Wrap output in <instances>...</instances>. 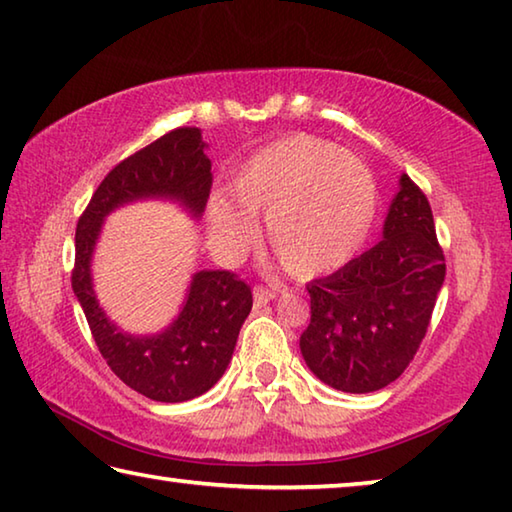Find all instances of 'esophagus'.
<instances>
[{"label": "esophagus", "mask_w": 512, "mask_h": 512, "mask_svg": "<svg viewBox=\"0 0 512 512\" xmlns=\"http://www.w3.org/2000/svg\"><path fill=\"white\" fill-rule=\"evenodd\" d=\"M275 298V291L273 289H264V287H255L253 291V305L255 309H262L264 305H268Z\"/></svg>", "instance_id": "esophagus-1"}]
</instances>
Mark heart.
I'll list each match as a JSON object with an SVG mask.
<instances>
[{"instance_id": "obj_1", "label": "heart", "mask_w": 512, "mask_h": 512, "mask_svg": "<svg viewBox=\"0 0 512 512\" xmlns=\"http://www.w3.org/2000/svg\"><path fill=\"white\" fill-rule=\"evenodd\" d=\"M377 212V187L352 153L311 135L264 146L207 205L214 253L237 259L266 219L268 244L293 275L316 277L350 262L366 244Z\"/></svg>"}]
</instances>
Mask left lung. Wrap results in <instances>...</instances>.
<instances>
[{
  "label": "left lung",
  "instance_id": "1",
  "mask_svg": "<svg viewBox=\"0 0 512 512\" xmlns=\"http://www.w3.org/2000/svg\"><path fill=\"white\" fill-rule=\"evenodd\" d=\"M443 282L429 201L402 173L381 241L307 287L311 320L300 336L302 359L336 391H379L418 352Z\"/></svg>",
  "mask_w": 512,
  "mask_h": 512
}]
</instances>
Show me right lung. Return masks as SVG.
Instances as JSON below:
<instances>
[{
	"instance_id": "right-lung-1",
	"label": "right lung",
	"mask_w": 512,
	"mask_h": 512,
	"mask_svg": "<svg viewBox=\"0 0 512 512\" xmlns=\"http://www.w3.org/2000/svg\"><path fill=\"white\" fill-rule=\"evenodd\" d=\"M198 128H176L119 162L94 192L76 225L74 296L88 318L94 343L110 370L133 391L155 402H187L223 377L239 329L253 307L248 284L228 271H196L183 305L155 334H131L99 305L92 262L103 221L119 207L167 201L198 221L212 187V164Z\"/></svg>"
}]
</instances>
